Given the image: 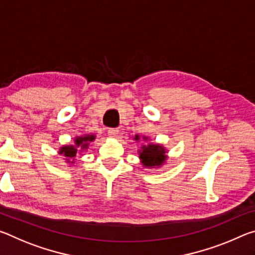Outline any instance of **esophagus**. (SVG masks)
<instances>
[{
  "instance_id": "obj_1",
  "label": "esophagus",
  "mask_w": 255,
  "mask_h": 255,
  "mask_svg": "<svg viewBox=\"0 0 255 255\" xmlns=\"http://www.w3.org/2000/svg\"><path fill=\"white\" fill-rule=\"evenodd\" d=\"M118 133H119V130L117 128H110L109 130H108V135H109V137L111 138H116L118 136Z\"/></svg>"
}]
</instances>
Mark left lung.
Returning a JSON list of instances; mask_svg holds the SVG:
<instances>
[{
    "label": "left lung",
    "mask_w": 255,
    "mask_h": 255,
    "mask_svg": "<svg viewBox=\"0 0 255 255\" xmlns=\"http://www.w3.org/2000/svg\"><path fill=\"white\" fill-rule=\"evenodd\" d=\"M133 139L136 141L140 140V136L136 135L133 137ZM141 140L146 141V144L141 145L138 154H139L140 163L143 164L144 167H149V169H155V167H161L166 161V153L167 150L165 149L163 145L161 144H153L149 143V137L143 136Z\"/></svg>",
    "instance_id": "1"
}]
</instances>
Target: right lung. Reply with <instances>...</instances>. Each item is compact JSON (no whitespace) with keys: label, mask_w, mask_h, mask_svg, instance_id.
<instances>
[{"label":"right lung","mask_w":255,"mask_h":255,"mask_svg":"<svg viewBox=\"0 0 255 255\" xmlns=\"http://www.w3.org/2000/svg\"><path fill=\"white\" fill-rule=\"evenodd\" d=\"M96 139V135L93 133H85V135L76 136L74 139V144L72 145H63L59 148L58 154L63 155L65 157V161L68 164H74L75 157L79 153L88 149L90 143H92Z\"/></svg>","instance_id":"obj_1"}]
</instances>
